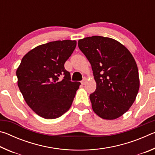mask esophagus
<instances>
[{
    "label": "esophagus",
    "mask_w": 155,
    "mask_h": 155,
    "mask_svg": "<svg viewBox=\"0 0 155 155\" xmlns=\"http://www.w3.org/2000/svg\"><path fill=\"white\" fill-rule=\"evenodd\" d=\"M81 84H82V85H85V83H86V78H84L83 79V81H81Z\"/></svg>",
    "instance_id": "34e87169"
}]
</instances>
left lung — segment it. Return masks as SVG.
Instances as JSON below:
<instances>
[{"label": "left lung", "mask_w": 155, "mask_h": 155, "mask_svg": "<svg viewBox=\"0 0 155 155\" xmlns=\"http://www.w3.org/2000/svg\"><path fill=\"white\" fill-rule=\"evenodd\" d=\"M78 46L90 61L96 82L90 95L94 111L103 119L120 117L132 106L140 88L133 55L119 41L102 36L79 40Z\"/></svg>", "instance_id": "8db88e82"}]
</instances>
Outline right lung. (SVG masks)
<instances>
[{
  "label": "right lung",
  "instance_id": "1",
  "mask_svg": "<svg viewBox=\"0 0 155 155\" xmlns=\"http://www.w3.org/2000/svg\"><path fill=\"white\" fill-rule=\"evenodd\" d=\"M75 40L51 41L31 50L17 69L18 85L26 103L45 119H55L70 108L81 83L72 82L64 68Z\"/></svg>",
  "mask_w": 155,
  "mask_h": 155
}]
</instances>
